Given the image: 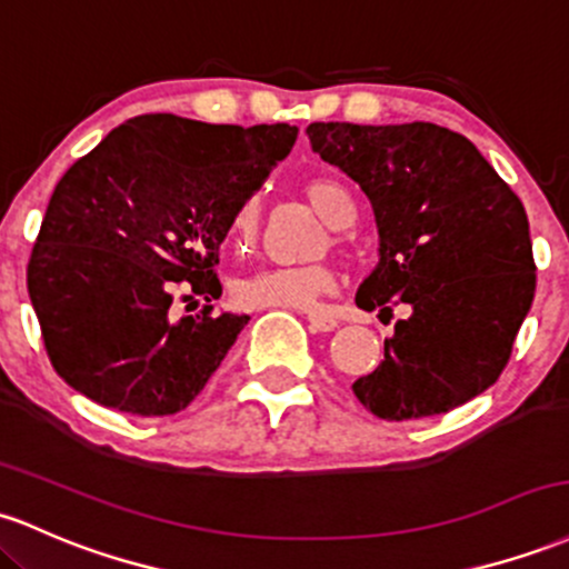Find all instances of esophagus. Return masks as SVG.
Here are the masks:
<instances>
[{"label":"esophagus","instance_id":"1","mask_svg":"<svg viewBox=\"0 0 569 569\" xmlns=\"http://www.w3.org/2000/svg\"><path fill=\"white\" fill-rule=\"evenodd\" d=\"M308 323L313 332H332V329H337V321L332 316H321V313H310L308 316Z\"/></svg>","mask_w":569,"mask_h":569}]
</instances>
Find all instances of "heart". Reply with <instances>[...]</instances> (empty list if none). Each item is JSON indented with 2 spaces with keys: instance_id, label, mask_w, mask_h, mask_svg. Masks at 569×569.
I'll return each instance as SVG.
<instances>
[{
  "instance_id": "1",
  "label": "heart",
  "mask_w": 569,
  "mask_h": 569,
  "mask_svg": "<svg viewBox=\"0 0 569 569\" xmlns=\"http://www.w3.org/2000/svg\"><path fill=\"white\" fill-rule=\"evenodd\" d=\"M305 199L332 229L351 227L356 204L351 193L332 178H313L305 183ZM261 204L256 197L242 199L229 218V240L234 246H251L259 234ZM337 286L335 272L327 264L305 267H267L237 280L234 297L246 308H283V310H318L321 297L332 295Z\"/></svg>"
}]
</instances>
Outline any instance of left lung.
<instances>
[{"label":"left lung","mask_w":569,"mask_h":569,"mask_svg":"<svg viewBox=\"0 0 569 569\" xmlns=\"http://www.w3.org/2000/svg\"><path fill=\"white\" fill-rule=\"evenodd\" d=\"M310 148L370 199L378 264L356 305H410L353 395L386 421L437 416L502 376L535 299L521 199L467 137L427 121L310 123Z\"/></svg>","instance_id":"8db88e82"}]
</instances>
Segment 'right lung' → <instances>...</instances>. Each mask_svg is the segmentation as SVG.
I'll list each match as a JSON object with an SVG mask.
<instances>
[{"label": "right lung", "mask_w": 569, "mask_h": 569, "mask_svg": "<svg viewBox=\"0 0 569 569\" xmlns=\"http://www.w3.org/2000/svg\"><path fill=\"white\" fill-rule=\"evenodd\" d=\"M297 132L148 112L64 172L27 286L53 370L74 391L123 413L170 416L204 389L251 316H210L208 305L172 318L174 289L221 297L213 267L229 218Z\"/></svg>", "instance_id": "add662e5"}]
</instances>
